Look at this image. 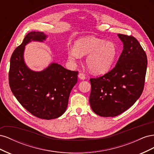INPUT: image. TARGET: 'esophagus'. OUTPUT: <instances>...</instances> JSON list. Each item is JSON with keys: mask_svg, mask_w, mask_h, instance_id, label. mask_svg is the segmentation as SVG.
Here are the masks:
<instances>
[{"mask_svg": "<svg viewBox=\"0 0 154 154\" xmlns=\"http://www.w3.org/2000/svg\"><path fill=\"white\" fill-rule=\"evenodd\" d=\"M78 78H80V80H84L85 79V74H83V73L80 72V73H79V74H78Z\"/></svg>", "mask_w": 154, "mask_h": 154, "instance_id": "34e87169", "label": "esophagus"}]
</instances>
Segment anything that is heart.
<instances>
[{"label":"heart","instance_id":"heart-1","mask_svg":"<svg viewBox=\"0 0 154 154\" xmlns=\"http://www.w3.org/2000/svg\"><path fill=\"white\" fill-rule=\"evenodd\" d=\"M117 54V47L112 42L92 36L77 40L74 48L68 51V58L72 62L80 58L81 56L87 55L86 66L95 74H103L109 72Z\"/></svg>","mask_w":154,"mask_h":154}]
</instances>
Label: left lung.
<instances>
[{
  "mask_svg": "<svg viewBox=\"0 0 154 154\" xmlns=\"http://www.w3.org/2000/svg\"><path fill=\"white\" fill-rule=\"evenodd\" d=\"M123 49L115 67L104 76L91 78L89 103L102 117H114L132 106L142 94L146 72V54L132 36L118 34Z\"/></svg>",
  "mask_w": 154,
  "mask_h": 154,
  "instance_id": "left-lung-1",
  "label": "left lung"
}]
</instances>
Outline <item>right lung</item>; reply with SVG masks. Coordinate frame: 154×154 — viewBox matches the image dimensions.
Listing matches in <instances>:
<instances>
[{
  "mask_svg": "<svg viewBox=\"0 0 154 154\" xmlns=\"http://www.w3.org/2000/svg\"><path fill=\"white\" fill-rule=\"evenodd\" d=\"M48 37L39 31L26 35L11 55L9 82L13 95L23 107L37 118L51 119L66 112L78 72L69 71L56 62L41 71L27 67L24 57L25 46L31 42H44Z\"/></svg>",
  "mask_w": 154,
  "mask_h": 154,
  "instance_id": "right-lung-1",
  "label": "right lung"
}]
</instances>
